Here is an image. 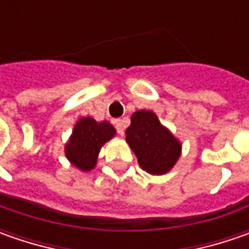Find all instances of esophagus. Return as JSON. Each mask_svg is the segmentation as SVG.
I'll return each instance as SVG.
<instances>
[{
    "instance_id": "obj_1",
    "label": "esophagus",
    "mask_w": 249,
    "mask_h": 249,
    "mask_svg": "<svg viewBox=\"0 0 249 249\" xmlns=\"http://www.w3.org/2000/svg\"><path fill=\"white\" fill-rule=\"evenodd\" d=\"M115 127H116V131L119 136H123L124 134V120L116 119L115 120Z\"/></svg>"
}]
</instances>
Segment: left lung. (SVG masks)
Returning <instances> with one entry per match:
<instances>
[{"label": "left lung", "instance_id": "1", "mask_svg": "<svg viewBox=\"0 0 249 249\" xmlns=\"http://www.w3.org/2000/svg\"><path fill=\"white\" fill-rule=\"evenodd\" d=\"M126 141L136 154L141 169L151 175L167 173L175 166L181 151L178 140L160 124L151 110H137L131 115Z\"/></svg>", "mask_w": 249, "mask_h": 249}]
</instances>
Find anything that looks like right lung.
<instances>
[{
	"label": "right lung",
	"instance_id": "1",
	"mask_svg": "<svg viewBox=\"0 0 249 249\" xmlns=\"http://www.w3.org/2000/svg\"><path fill=\"white\" fill-rule=\"evenodd\" d=\"M113 136L115 129L108 122L98 123L92 118H82L65 147L66 158L80 170H91L97 163L101 147Z\"/></svg>",
	"mask_w": 249,
	"mask_h": 249
}]
</instances>
